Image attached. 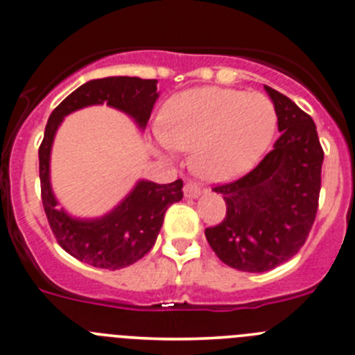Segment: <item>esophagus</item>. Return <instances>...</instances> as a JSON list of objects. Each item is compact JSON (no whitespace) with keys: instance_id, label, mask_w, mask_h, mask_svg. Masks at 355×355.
<instances>
[{"instance_id":"1","label":"esophagus","mask_w":355,"mask_h":355,"mask_svg":"<svg viewBox=\"0 0 355 355\" xmlns=\"http://www.w3.org/2000/svg\"><path fill=\"white\" fill-rule=\"evenodd\" d=\"M202 192H204L202 187L196 184V182H187V184H185V187H184L185 198H189V199H198L199 196L202 194Z\"/></svg>"}]
</instances>
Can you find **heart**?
Segmentation results:
<instances>
[{
    "label": "heart",
    "instance_id": "1",
    "mask_svg": "<svg viewBox=\"0 0 355 355\" xmlns=\"http://www.w3.org/2000/svg\"><path fill=\"white\" fill-rule=\"evenodd\" d=\"M277 125V108L264 94L198 87L168 99L155 139L164 155L192 151V170L204 180L227 182L256 166Z\"/></svg>",
    "mask_w": 355,
    "mask_h": 355
}]
</instances>
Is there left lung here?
<instances>
[{"label": "left lung", "instance_id": "1", "mask_svg": "<svg viewBox=\"0 0 355 355\" xmlns=\"http://www.w3.org/2000/svg\"><path fill=\"white\" fill-rule=\"evenodd\" d=\"M264 89L277 108L280 137L250 173L214 187L227 216L204 232L225 264L247 273L273 270L304 245L316 218L324 157L313 118L282 92Z\"/></svg>", "mask_w": 355, "mask_h": 355}]
</instances>
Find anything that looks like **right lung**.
<instances>
[{
    "instance_id": "obj_1",
    "label": "right lung",
    "mask_w": 355,
    "mask_h": 355,
    "mask_svg": "<svg viewBox=\"0 0 355 355\" xmlns=\"http://www.w3.org/2000/svg\"><path fill=\"white\" fill-rule=\"evenodd\" d=\"M157 80L139 77L94 78L67 96L49 116L39 148L41 198L49 227L58 244L75 259L103 270H120L144 257L155 245L164 213L184 198V182L155 184L139 180L113 209L98 218L71 216L51 187V149L60 125L73 111L108 105L128 114L139 130H146L155 103L159 98Z\"/></svg>"
}]
</instances>
